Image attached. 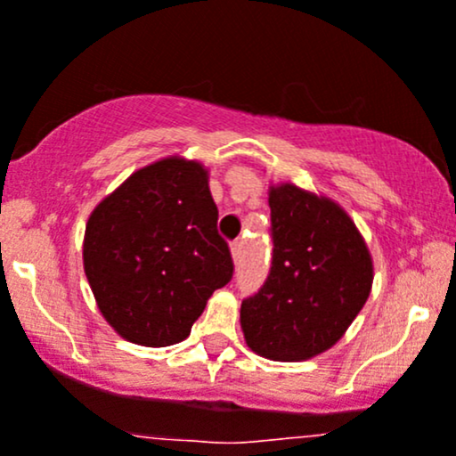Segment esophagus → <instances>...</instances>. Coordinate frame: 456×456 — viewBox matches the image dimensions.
Returning <instances> with one entry per match:
<instances>
[{
  "label": "esophagus",
  "instance_id": "34e87169",
  "mask_svg": "<svg viewBox=\"0 0 456 456\" xmlns=\"http://www.w3.org/2000/svg\"><path fill=\"white\" fill-rule=\"evenodd\" d=\"M240 256H242V240H236V242H232V257H233V262H240Z\"/></svg>",
  "mask_w": 456,
  "mask_h": 456
}]
</instances>
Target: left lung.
Segmentation results:
<instances>
[{"label":"left lung","instance_id":"obj_1","mask_svg":"<svg viewBox=\"0 0 456 456\" xmlns=\"http://www.w3.org/2000/svg\"><path fill=\"white\" fill-rule=\"evenodd\" d=\"M273 266L242 301L248 347L268 361L299 362L343 338L369 299L373 260L337 200L295 183L268 185Z\"/></svg>","mask_w":456,"mask_h":456}]
</instances>
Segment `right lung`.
<instances>
[{"mask_svg":"<svg viewBox=\"0 0 456 456\" xmlns=\"http://www.w3.org/2000/svg\"><path fill=\"white\" fill-rule=\"evenodd\" d=\"M209 170L181 155L133 172L89 214L85 275L100 314L126 341H185L214 290L233 275L218 236Z\"/></svg>","mask_w":456,"mask_h":456,"instance_id":"right-lung-1","label":"right lung"}]
</instances>
